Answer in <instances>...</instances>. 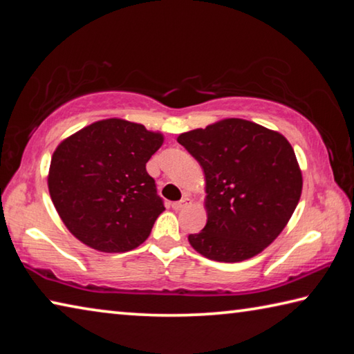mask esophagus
<instances>
[{
	"mask_svg": "<svg viewBox=\"0 0 354 354\" xmlns=\"http://www.w3.org/2000/svg\"><path fill=\"white\" fill-rule=\"evenodd\" d=\"M187 206H190V198H189V196H184L181 201H176V203H173V205H171V207L175 209V211H181V209L187 207Z\"/></svg>",
	"mask_w": 354,
	"mask_h": 354,
	"instance_id": "obj_1",
	"label": "esophagus"
}]
</instances>
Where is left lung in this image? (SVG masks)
<instances>
[{"mask_svg": "<svg viewBox=\"0 0 354 354\" xmlns=\"http://www.w3.org/2000/svg\"><path fill=\"white\" fill-rule=\"evenodd\" d=\"M205 171L206 226L192 248L217 262H242L266 250L289 223L303 175L289 140L243 118H223L178 136Z\"/></svg>", "mask_w": 354, "mask_h": 354, "instance_id": "left-lung-1", "label": "left lung"}]
</instances>
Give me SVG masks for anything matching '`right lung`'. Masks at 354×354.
Instances as JSON below:
<instances>
[{
  "label": "right lung",
  "mask_w": 354,
  "mask_h": 354,
  "mask_svg": "<svg viewBox=\"0 0 354 354\" xmlns=\"http://www.w3.org/2000/svg\"><path fill=\"white\" fill-rule=\"evenodd\" d=\"M164 134L123 118L98 120L59 143L48 190L77 241L103 253H124L148 239L165 211L147 173Z\"/></svg>",
  "instance_id": "add662e5"
}]
</instances>
